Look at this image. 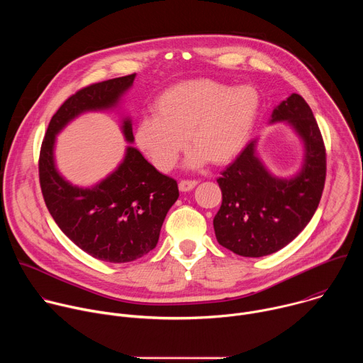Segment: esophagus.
Segmentation results:
<instances>
[{
    "label": "esophagus",
    "instance_id": "34e87169",
    "mask_svg": "<svg viewBox=\"0 0 363 363\" xmlns=\"http://www.w3.org/2000/svg\"><path fill=\"white\" fill-rule=\"evenodd\" d=\"M198 185V182L196 181H181L179 184H178V188H179V191L181 192H189V191H192L195 186Z\"/></svg>",
    "mask_w": 363,
    "mask_h": 363
}]
</instances>
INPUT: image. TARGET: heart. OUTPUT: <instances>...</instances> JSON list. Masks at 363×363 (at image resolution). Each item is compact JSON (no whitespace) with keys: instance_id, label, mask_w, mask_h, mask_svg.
I'll return each mask as SVG.
<instances>
[{"instance_id":"1","label":"heart","mask_w":363,"mask_h":363,"mask_svg":"<svg viewBox=\"0 0 363 363\" xmlns=\"http://www.w3.org/2000/svg\"><path fill=\"white\" fill-rule=\"evenodd\" d=\"M133 132L136 146L152 165L171 171L186 147L185 167L225 165L248 145L260 116V96L252 86L233 87L211 79H189L165 89Z\"/></svg>"}]
</instances>
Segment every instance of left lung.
Segmentation results:
<instances>
[{"instance_id":"left-lung-1","label":"left lung","mask_w":363,"mask_h":363,"mask_svg":"<svg viewBox=\"0 0 363 363\" xmlns=\"http://www.w3.org/2000/svg\"><path fill=\"white\" fill-rule=\"evenodd\" d=\"M284 122L303 145L300 168L283 178L270 172L252 139L217 179L223 203L214 217L217 241L242 257L273 254L312 220L326 178L323 139L306 100L291 93L273 109L270 125Z\"/></svg>"}]
</instances>
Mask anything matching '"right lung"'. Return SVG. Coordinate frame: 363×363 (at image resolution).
I'll return each mask as SVG.
<instances>
[{
	"label": "right lung",
	"mask_w": 363,
	"mask_h": 363,
	"mask_svg": "<svg viewBox=\"0 0 363 363\" xmlns=\"http://www.w3.org/2000/svg\"><path fill=\"white\" fill-rule=\"evenodd\" d=\"M135 77L94 83L69 97L48 123L38 161L51 217L79 248L108 263H129L157 247L164 220L179 196L178 184L128 145L122 162L106 178L87 188L73 185L57 169L56 139L83 113L119 109ZM121 130L128 143L135 142L129 116H122Z\"/></svg>",
	"instance_id": "right-lung-1"
}]
</instances>
